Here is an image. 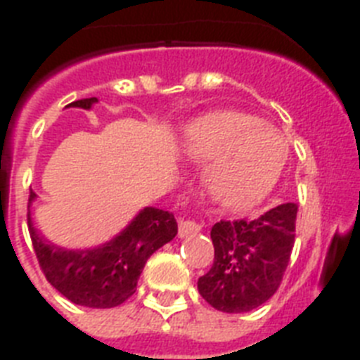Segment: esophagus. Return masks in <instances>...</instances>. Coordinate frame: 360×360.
<instances>
[{
    "instance_id": "1",
    "label": "esophagus",
    "mask_w": 360,
    "mask_h": 360,
    "mask_svg": "<svg viewBox=\"0 0 360 360\" xmlns=\"http://www.w3.org/2000/svg\"><path fill=\"white\" fill-rule=\"evenodd\" d=\"M202 227L203 225L198 224V221H193V219H182L180 225H178V236L180 238L193 236V234L202 231Z\"/></svg>"
}]
</instances>
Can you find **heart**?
Masks as SVG:
<instances>
[{
	"instance_id": "obj_1",
	"label": "heart",
	"mask_w": 360,
	"mask_h": 360,
	"mask_svg": "<svg viewBox=\"0 0 360 360\" xmlns=\"http://www.w3.org/2000/svg\"><path fill=\"white\" fill-rule=\"evenodd\" d=\"M186 153L211 165L207 189L218 205L245 211L274 189L287 165L288 142L257 117L218 111L187 128Z\"/></svg>"
}]
</instances>
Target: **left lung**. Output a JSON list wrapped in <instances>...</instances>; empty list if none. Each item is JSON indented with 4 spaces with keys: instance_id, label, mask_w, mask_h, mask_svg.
Instances as JSON below:
<instances>
[{
    "instance_id": "left-lung-1",
    "label": "left lung",
    "mask_w": 360,
    "mask_h": 360,
    "mask_svg": "<svg viewBox=\"0 0 360 360\" xmlns=\"http://www.w3.org/2000/svg\"><path fill=\"white\" fill-rule=\"evenodd\" d=\"M295 203L250 219L212 225L214 262L198 279V292L212 308L243 314L262 307L281 285L295 238Z\"/></svg>"
}]
</instances>
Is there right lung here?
I'll use <instances>...</instances> for the list:
<instances>
[{"label":"right lung","instance_id":"right-lung-1","mask_svg":"<svg viewBox=\"0 0 360 360\" xmlns=\"http://www.w3.org/2000/svg\"><path fill=\"white\" fill-rule=\"evenodd\" d=\"M95 103L97 97H90L68 106L90 110ZM34 200L36 193L30 191L28 202ZM28 231L44 278L59 294L81 307L113 308L135 294L146 262L176 236L178 225L173 212L144 207L113 240L94 249L70 250L44 240L28 209Z\"/></svg>","mask_w":360,"mask_h":360}]
</instances>
